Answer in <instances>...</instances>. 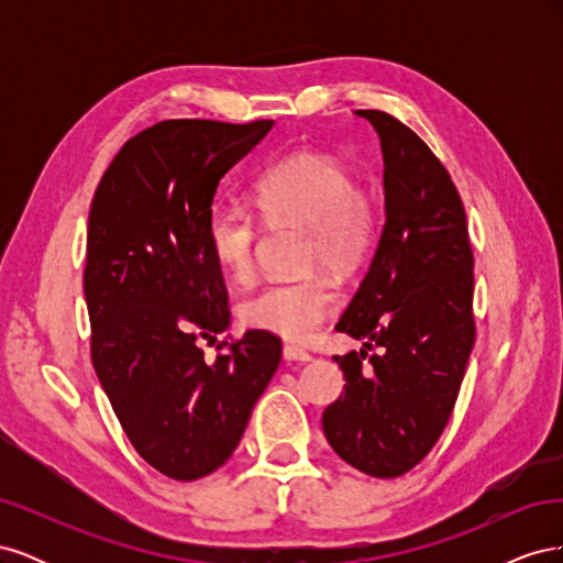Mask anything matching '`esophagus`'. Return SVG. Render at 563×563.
<instances>
[{
    "label": "esophagus",
    "instance_id": "1",
    "mask_svg": "<svg viewBox=\"0 0 563 563\" xmlns=\"http://www.w3.org/2000/svg\"><path fill=\"white\" fill-rule=\"evenodd\" d=\"M282 354H284L286 362H310V360H312V354H310L308 350H302V347L291 345V343L284 345Z\"/></svg>",
    "mask_w": 563,
    "mask_h": 563
}]
</instances>
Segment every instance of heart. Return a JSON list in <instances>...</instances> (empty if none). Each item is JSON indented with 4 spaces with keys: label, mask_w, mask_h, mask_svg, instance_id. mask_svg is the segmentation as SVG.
Segmentation results:
<instances>
[{
    "label": "heart",
    "mask_w": 563,
    "mask_h": 563,
    "mask_svg": "<svg viewBox=\"0 0 563 563\" xmlns=\"http://www.w3.org/2000/svg\"><path fill=\"white\" fill-rule=\"evenodd\" d=\"M253 207L255 211L236 201H216L203 228L213 261L234 282L253 277L261 220L267 228H305L300 265L329 267L343 277L360 272L380 242L383 211L376 192L356 185L343 162L321 152H298L267 166L253 180ZM335 305L333 284L310 272L267 282L240 305V317L251 329L308 340Z\"/></svg>",
    "instance_id": "b5f03b06"
}]
</instances>
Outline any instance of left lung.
Returning a JSON list of instances; mask_svg holds the SVG:
<instances>
[{
	"mask_svg": "<svg viewBox=\"0 0 563 563\" xmlns=\"http://www.w3.org/2000/svg\"><path fill=\"white\" fill-rule=\"evenodd\" d=\"M356 114L380 135L385 228L335 323L366 350L333 356L347 383L321 428L347 465L395 479L434 449L453 413L476 335L474 255L463 199L428 143L383 110Z\"/></svg>",
	"mask_w": 563,
	"mask_h": 563,
	"instance_id": "8db88e82",
	"label": "left lung"
}]
</instances>
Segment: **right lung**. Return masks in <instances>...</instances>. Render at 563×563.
<instances>
[{"label": "right lung", "mask_w": 563, "mask_h": 563, "mask_svg": "<svg viewBox=\"0 0 563 563\" xmlns=\"http://www.w3.org/2000/svg\"><path fill=\"white\" fill-rule=\"evenodd\" d=\"M272 124L166 119L122 145L91 201V362L133 449L176 482L234 453L282 362L275 333L216 340L230 323L228 288L203 232L220 178ZM201 339L217 343L213 361Z\"/></svg>", "instance_id": "obj_1"}]
</instances>
